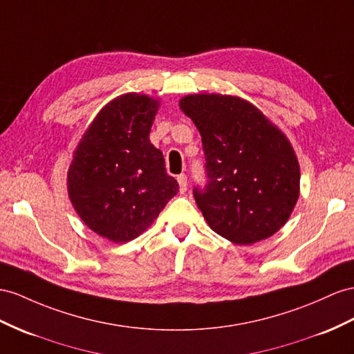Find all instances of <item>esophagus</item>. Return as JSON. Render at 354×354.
I'll list each match as a JSON object with an SVG mask.
<instances>
[{
    "label": "esophagus",
    "mask_w": 354,
    "mask_h": 354,
    "mask_svg": "<svg viewBox=\"0 0 354 354\" xmlns=\"http://www.w3.org/2000/svg\"><path fill=\"white\" fill-rule=\"evenodd\" d=\"M178 183H179V189H180V193H185L187 192V187H188V179H187V175H184V174H180V175H178Z\"/></svg>",
    "instance_id": "obj_1"
}]
</instances>
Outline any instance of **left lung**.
Instances as JSON below:
<instances>
[{
  "label": "left lung",
  "mask_w": 354,
  "mask_h": 354,
  "mask_svg": "<svg viewBox=\"0 0 354 354\" xmlns=\"http://www.w3.org/2000/svg\"><path fill=\"white\" fill-rule=\"evenodd\" d=\"M202 136L206 185L193 194L209 227L238 245L272 236L299 197L292 145L257 107L220 94L179 102Z\"/></svg>",
  "instance_id": "1"
}]
</instances>
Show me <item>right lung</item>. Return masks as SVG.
<instances>
[{
	"instance_id": "add662e5",
	"label": "right lung",
	"mask_w": 354,
	"mask_h": 354,
	"mask_svg": "<svg viewBox=\"0 0 354 354\" xmlns=\"http://www.w3.org/2000/svg\"><path fill=\"white\" fill-rule=\"evenodd\" d=\"M158 102L125 94L97 115L68 169V196L91 230L112 242L138 238L176 196L162 152L149 140Z\"/></svg>"
}]
</instances>
